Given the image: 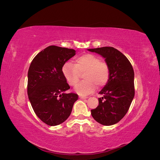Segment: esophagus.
<instances>
[{
  "instance_id": "1",
  "label": "esophagus",
  "mask_w": 160,
  "mask_h": 160,
  "mask_svg": "<svg viewBox=\"0 0 160 160\" xmlns=\"http://www.w3.org/2000/svg\"><path fill=\"white\" fill-rule=\"evenodd\" d=\"M79 98L81 99H88V97L85 96H79Z\"/></svg>"
}]
</instances>
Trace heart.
<instances>
[{
    "instance_id": "heart-1",
    "label": "heart",
    "mask_w": 160,
    "mask_h": 160,
    "mask_svg": "<svg viewBox=\"0 0 160 160\" xmlns=\"http://www.w3.org/2000/svg\"><path fill=\"white\" fill-rule=\"evenodd\" d=\"M67 83L75 87L80 79V74L83 75V81L77 85L75 91L81 95H87L94 91L97 88H101L108 83L110 69L105 62L93 54H85L77 57L74 64L67 62L62 69Z\"/></svg>"
}]
</instances>
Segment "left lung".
Wrapping results in <instances>:
<instances>
[{
    "instance_id": "1",
    "label": "left lung",
    "mask_w": 160,
    "mask_h": 160,
    "mask_svg": "<svg viewBox=\"0 0 160 160\" xmlns=\"http://www.w3.org/2000/svg\"><path fill=\"white\" fill-rule=\"evenodd\" d=\"M103 57L109 67V81L99 94V105L91 110L97 122L103 125L118 123L132 103L135 95L134 71L132 64L123 53L111 47L89 49Z\"/></svg>"
}]
</instances>
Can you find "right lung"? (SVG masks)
I'll return each mask as SVG.
<instances>
[{"label":"right lung","mask_w":160,"mask_h":160,"mask_svg":"<svg viewBox=\"0 0 160 160\" xmlns=\"http://www.w3.org/2000/svg\"><path fill=\"white\" fill-rule=\"evenodd\" d=\"M75 52L72 49L49 46L38 53L28 69V99L37 117L50 126L63 123L78 99L77 94L65 93L70 87L62 71Z\"/></svg>","instance_id":"obj_1"}]
</instances>
